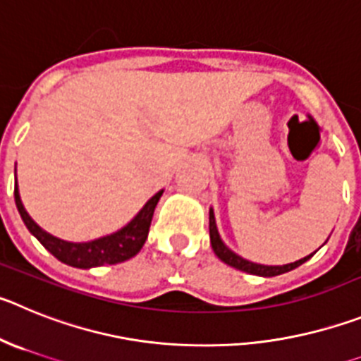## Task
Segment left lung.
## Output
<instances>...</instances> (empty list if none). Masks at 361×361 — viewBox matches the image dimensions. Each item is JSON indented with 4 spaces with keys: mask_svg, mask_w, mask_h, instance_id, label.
<instances>
[{
    "mask_svg": "<svg viewBox=\"0 0 361 361\" xmlns=\"http://www.w3.org/2000/svg\"><path fill=\"white\" fill-rule=\"evenodd\" d=\"M209 230H210V245H212L214 253H216L217 257L221 261L225 262V264L232 266L235 269H241V271H246V274H252V275H259V277H275V275H281L286 274V271H291V269L298 268L300 264L307 261L310 257H313V253L307 255L304 259H298V261L290 262V264H282V266H264V264H257V262H252V261H246L243 259L241 255H237L233 253L225 243L221 241L219 232H217V226H216V217H214V210L210 209V217H209Z\"/></svg>",
    "mask_w": 361,
    "mask_h": 361,
    "instance_id": "obj_1",
    "label": "left lung"
}]
</instances>
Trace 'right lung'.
I'll return each instance as SVG.
<instances>
[{"mask_svg":"<svg viewBox=\"0 0 361 361\" xmlns=\"http://www.w3.org/2000/svg\"><path fill=\"white\" fill-rule=\"evenodd\" d=\"M161 194H164V190L154 194V196L144 204V209L136 214L128 225L122 226V228L116 230V232L109 233V235L99 237V239H93V241L87 243H70L63 241L59 237L44 232V230L28 216V212L25 210V207H23L21 197H19L18 181H16L14 187L16 207H18L19 216H21L23 223L27 225V228L30 230L32 235H34L35 239L54 255V257L59 259L61 262H64V264L68 266H73V268L84 269L104 264H118V262H124L128 261V259L135 257L136 253L142 250V246H144L145 239H147L152 214H154V209H157Z\"/></svg>","mask_w":361,"mask_h":361,"instance_id":"1","label":"right lung"}]
</instances>
